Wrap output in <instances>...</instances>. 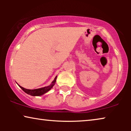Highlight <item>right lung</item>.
Returning <instances> with one entry per match:
<instances>
[{
    "label": "right lung",
    "mask_w": 131,
    "mask_h": 131,
    "mask_svg": "<svg viewBox=\"0 0 131 131\" xmlns=\"http://www.w3.org/2000/svg\"><path fill=\"white\" fill-rule=\"evenodd\" d=\"M57 78V76L55 77L54 80H53L52 82V84H51L49 86H45L44 88H39V89H27L24 88L21 86H19V85L18 86L27 94H29L31 96H40L42 95L45 94V93L48 92V91H49L50 89L53 87V86L55 85V82H56Z\"/></svg>",
    "instance_id": "1"
}]
</instances>
